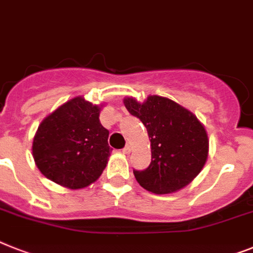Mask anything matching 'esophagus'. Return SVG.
<instances>
[{
    "label": "esophagus",
    "instance_id": "esophagus-1",
    "mask_svg": "<svg viewBox=\"0 0 253 253\" xmlns=\"http://www.w3.org/2000/svg\"><path fill=\"white\" fill-rule=\"evenodd\" d=\"M130 151H131V147L129 145H126L124 149H123V154H125V155H129V154H130Z\"/></svg>",
    "mask_w": 253,
    "mask_h": 253
}]
</instances>
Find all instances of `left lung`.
Masks as SVG:
<instances>
[{"label": "left lung", "instance_id": "obj_1", "mask_svg": "<svg viewBox=\"0 0 253 253\" xmlns=\"http://www.w3.org/2000/svg\"><path fill=\"white\" fill-rule=\"evenodd\" d=\"M124 104L147 129L151 163L133 170L137 182L154 194H170L187 186L208 158V135L197 116L172 99L149 95L143 103L125 98Z\"/></svg>", "mask_w": 253, "mask_h": 253}]
</instances>
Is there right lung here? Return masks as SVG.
I'll return each mask as SVG.
<instances>
[{
    "instance_id": "obj_1",
    "label": "right lung",
    "mask_w": 253,
    "mask_h": 253,
    "mask_svg": "<svg viewBox=\"0 0 253 253\" xmlns=\"http://www.w3.org/2000/svg\"><path fill=\"white\" fill-rule=\"evenodd\" d=\"M99 112V106L75 97L43 119L32 145L33 159L43 176L72 190L99 178L111 152Z\"/></svg>"
}]
</instances>
